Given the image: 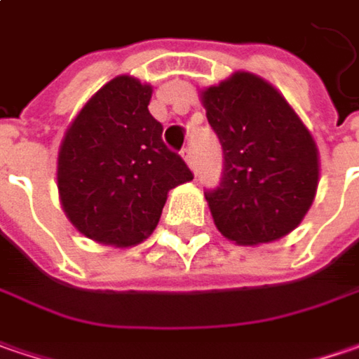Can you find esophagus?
Returning <instances> with one entry per match:
<instances>
[{
  "instance_id": "obj_1",
  "label": "esophagus",
  "mask_w": 359,
  "mask_h": 359,
  "mask_svg": "<svg viewBox=\"0 0 359 359\" xmlns=\"http://www.w3.org/2000/svg\"><path fill=\"white\" fill-rule=\"evenodd\" d=\"M182 156H184V161L189 163L191 168H195V154H193V147H191V144H187V147L182 149Z\"/></svg>"
}]
</instances>
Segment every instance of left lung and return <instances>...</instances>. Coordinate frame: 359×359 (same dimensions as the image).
<instances>
[{"mask_svg":"<svg viewBox=\"0 0 359 359\" xmlns=\"http://www.w3.org/2000/svg\"><path fill=\"white\" fill-rule=\"evenodd\" d=\"M203 104L225 158L219 187L205 193L217 229L239 245L287 235L318 189L311 134L285 98L249 72L207 88Z\"/></svg>","mask_w":359,"mask_h":359,"instance_id":"left-lung-1","label":"left lung"}]
</instances>
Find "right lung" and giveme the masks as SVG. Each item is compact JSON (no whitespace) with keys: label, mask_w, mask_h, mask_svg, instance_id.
<instances>
[{"label":"right lung","mask_w":359,"mask_h":359,"mask_svg":"<svg viewBox=\"0 0 359 359\" xmlns=\"http://www.w3.org/2000/svg\"><path fill=\"white\" fill-rule=\"evenodd\" d=\"M152 88L118 76L100 88L64 136L57 156L62 205L82 235L130 247L158 225L166 195L193 172L163 142L149 112Z\"/></svg>","instance_id":"obj_1"}]
</instances>
